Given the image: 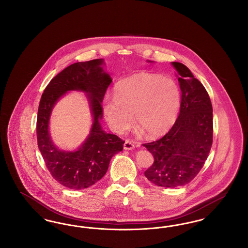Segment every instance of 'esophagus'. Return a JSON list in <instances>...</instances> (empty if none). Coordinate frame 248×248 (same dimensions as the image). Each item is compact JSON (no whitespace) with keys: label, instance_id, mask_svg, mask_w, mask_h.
<instances>
[{"label":"esophagus","instance_id":"esophagus-1","mask_svg":"<svg viewBox=\"0 0 248 248\" xmlns=\"http://www.w3.org/2000/svg\"><path fill=\"white\" fill-rule=\"evenodd\" d=\"M135 148V145L132 143V142L130 141V140H125L124 142V150H133Z\"/></svg>","mask_w":248,"mask_h":248}]
</instances>
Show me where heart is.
<instances>
[{"label": "heart", "mask_w": 248, "mask_h": 248, "mask_svg": "<svg viewBox=\"0 0 248 248\" xmlns=\"http://www.w3.org/2000/svg\"><path fill=\"white\" fill-rule=\"evenodd\" d=\"M181 104V91L171 78L148 72L136 73L120 81L113 96H106L102 108L109 127L117 134L133 125V114L151 137L160 136L174 124Z\"/></svg>", "instance_id": "1"}]
</instances>
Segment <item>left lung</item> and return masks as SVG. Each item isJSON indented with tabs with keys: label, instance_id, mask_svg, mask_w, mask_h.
Wrapping results in <instances>:
<instances>
[{
	"label": "left lung",
	"instance_id": "obj_1",
	"mask_svg": "<svg viewBox=\"0 0 248 248\" xmlns=\"http://www.w3.org/2000/svg\"><path fill=\"white\" fill-rule=\"evenodd\" d=\"M181 89L180 110L163 138L142 144L154 155L145 177L160 187L175 188L198 175L213 142V108L209 94L182 63L172 62Z\"/></svg>",
	"mask_w": 248,
	"mask_h": 248
}]
</instances>
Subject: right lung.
Returning <instances> with one entry per match:
<instances>
[{
  "instance_id": "obj_1",
  "label": "right lung",
  "mask_w": 248,
  "mask_h": 248,
  "mask_svg": "<svg viewBox=\"0 0 248 248\" xmlns=\"http://www.w3.org/2000/svg\"><path fill=\"white\" fill-rule=\"evenodd\" d=\"M103 59H93L71 64L46 87L42 94L37 115V142L48 171L61 185L72 189L88 188L106 174L109 161L122 152L124 141L118 136L107 134L99 124L103 116L102 101L110 76L104 72ZM80 90L88 94L94 123L91 135L76 152L59 151L52 144L47 132L51 108L65 93Z\"/></svg>"
}]
</instances>
